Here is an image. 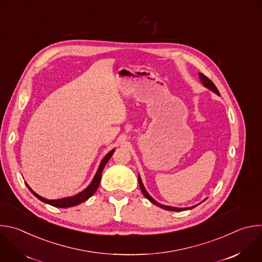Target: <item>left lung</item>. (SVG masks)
I'll return each mask as SVG.
<instances>
[{"label":"left lung","mask_w":262,"mask_h":262,"mask_svg":"<svg viewBox=\"0 0 262 262\" xmlns=\"http://www.w3.org/2000/svg\"><path fill=\"white\" fill-rule=\"evenodd\" d=\"M199 78H200V82L202 83V85H203L205 88H207V89H209L210 91H212L213 93L220 95L219 90L216 89V87L214 86V84H213L209 79H207V78L204 76V74L199 73ZM138 179H139V184H140V188H141V191H142L143 195H144L149 201H150L151 203H154L155 205H157V206H159V207H161V208H163V209L170 210V211H181V210H186V209H192V208L196 207L197 205H199V204H197V205H194V206H191V207H174V206H168V205L161 204V203H159L158 201H156L150 195L148 194V192L146 191L145 186H144V184H143V182H142V179H141L140 175H138Z\"/></svg>","instance_id":"8db88e82"}]
</instances>
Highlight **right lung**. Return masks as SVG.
Listing matches in <instances>:
<instances>
[{"label": "right lung", "instance_id": "obj_1", "mask_svg": "<svg viewBox=\"0 0 262 262\" xmlns=\"http://www.w3.org/2000/svg\"><path fill=\"white\" fill-rule=\"evenodd\" d=\"M114 151H115V149H113V150H111L108 154L105 155V157L101 160V162H100V164H99V166H98V169H97V171H96V173H95V175H94V177H93L91 183L87 186V188H86L84 191L78 193L77 195H74V196L65 197V198L56 199V200H49V199H46V198L39 196L38 194H36V193L30 188L28 183H26V185L28 186V189L31 191V193H32L36 198H38L40 201H42V202H45V203H47V204H50V205H52V206L61 207V208H66V207H71V206L79 205V204H81L82 202L88 200V199L96 192V190L98 189V185H99V182H100V179H101L102 170H103L104 166L106 165L107 161L111 159L112 156H113Z\"/></svg>", "mask_w": 262, "mask_h": 262}]
</instances>
